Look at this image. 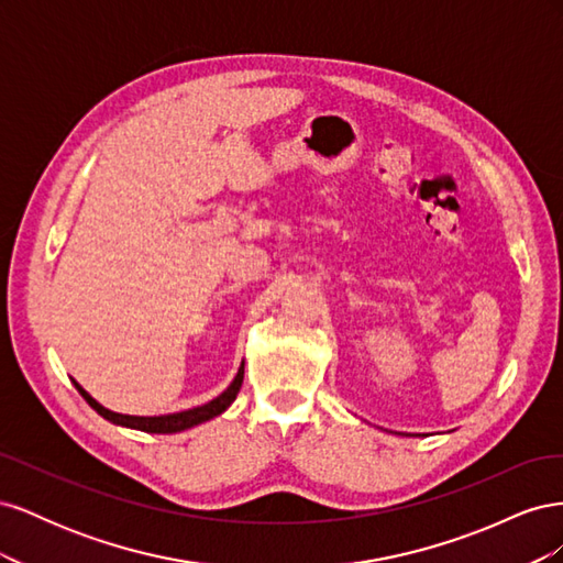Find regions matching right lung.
Returning <instances> with one entry per match:
<instances>
[{"label":"right lung","mask_w":563,"mask_h":563,"mask_svg":"<svg viewBox=\"0 0 563 563\" xmlns=\"http://www.w3.org/2000/svg\"><path fill=\"white\" fill-rule=\"evenodd\" d=\"M244 383V364L236 371L234 380L230 383V387L223 391V395H218L213 401L190 408V411H180V413H172V416H155V418H143V416H122V413H114L110 408L100 406L87 389H84L79 383H75V387L79 389V395L87 399V404L103 416L106 420L114 422V424H124V428H133V430H143V432H152V434H174V432H183L187 428H195L199 422H207L216 416H220L225 411V408L236 399V391H240Z\"/></svg>","instance_id":"right-lung-1"}]
</instances>
